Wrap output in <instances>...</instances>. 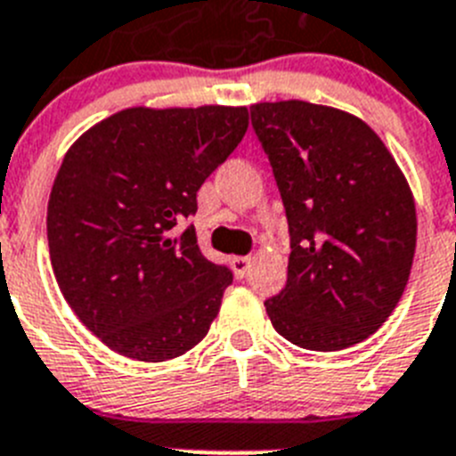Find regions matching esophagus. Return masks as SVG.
Here are the masks:
<instances>
[{
	"instance_id": "1",
	"label": "esophagus",
	"mask_w": 456,
	"mask_h": 456,
	"mask_svg": "<svg viewBox=\"0 0 456 456\" xmlns=\"http://www.w3.org/2000/svg\"><path fill=\"white\" fill-rule=\"evenodd\" d=\"M251 263H253V257L248 256H237L232 257L231 265H232V272H235L237 278H244L248 273V269H251Z\"/></svg>"
}]
</instances>
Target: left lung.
Returning a JSON list of instances; mask_svg holds the SVG:
<instances>
[{"instance_id": "1", "label": "left lung", "mask_w": 456, "mask_h": 456, "mask_svg": "<svg viewBox=\"0 0 456 456\" xmlns=\"http://www.w3.org/2000/svg\"><path fill=\"white\" fill-rule=\"evenodd\" d=\"M251 125L289 228L288 283L265 301L285 340L313 352L363 342L395 310L416 253V203L384 141L356 116L260 102Z\"/></svg>"}]
</instances>
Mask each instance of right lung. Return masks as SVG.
I'll return each mask as SVG.
<instances>
[{
	"mask_svg": "<svg viewBox=\"0 0 456 456\" xmlns=\"http://www.w3.org/2000/svg\"><path fill=\"white\" fill-rule=\"evenodd\" d=\"M247 127V107H132L66 152L47 203L52 269L109 349L159 363L208 336L232 272L200 253L193 225L171 231Z\"/></svg>",
	"mask_w": 456,
	"mask_h": 456,
	"instance_id": "right-lung-1",
	"label": "right lung"
}]
</instances>
